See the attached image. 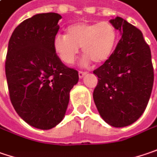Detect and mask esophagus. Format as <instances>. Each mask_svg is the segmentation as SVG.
Returning <instances> with one entry per match:
<instances>
[{
	"mask_svg": "<svg viewBox=\"0 0 157 157\" xmlns=\"http://www.w3.org/2000/svg\"><path fill=\"white\" fill-rule=\"evenodd\" d=\"M86 74V71H78V77H79L80 78H82L83 77H84Z\"/></svg>",
	"mask_w": 157,
	"mask_h": 157,
	"instance_id": "34e87169",
	"label": "esophagus"
}]
</instances>
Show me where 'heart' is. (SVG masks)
Instances as JSON below:
<instances>
[{
  "instance_id": "obj_1",
  "label": "heart",
  "mask_w": 157,
  "mask_h": 157,
  "mask_svg": "<svg viewBox=\"0 0 157 157\" xmlns=\"http://www.w3.org/2000/svg\"><path fill=\"white\" fill-rule=\"evenodd\" d=\"M117 33L112 24L78 23L67 28V34H58L54 40V48L60 59L66 64H72L79 48H82L84 63L90 60L96 63L106 62L111 56L117 43Z\"/></svg>"
}]
</instances>
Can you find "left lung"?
Returning <instances> with one entry per match:
<instances>
[{"mask_svg": "<svg viewBox=\"0 0 157 157\" xmlns=\"http://www.w3.org/2000/svg\"><path fill=\"white\" fill-rule=\"evenodd\" d=\"M121 39L105 63L94 71L98 83L94 101L101 117L114 127L134 123L150 98L154 69L149 46L141 32L119 17L109 21Z\"/></svg>", "mask_w": 157, "mask_h": 157, "instance_id": "left-lung-1", "label": "left lung"}]
</instances>
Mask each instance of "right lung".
I'll list each match as a JSON object with an SVG mask.
<instances>
[{
	"mask_svg": "<svg viewBox=\"0 0 157 157\" xmlns=\"http://www.w3.org/2000/svg\"><path fill=\"white\" fill-rule=\"evenodd\" d=\"M57 13L37 14L23 21L9 41L5 72L10 98L30 125L48 130L63 120L70 91L78 72L63 63L54 48L59 31Z\"/></svg>",
	"mask_w": 157,
	"mask_h": 157,
	"instance_id": "right-lung-1",
	"label": "right lung"
}]
</instances>
